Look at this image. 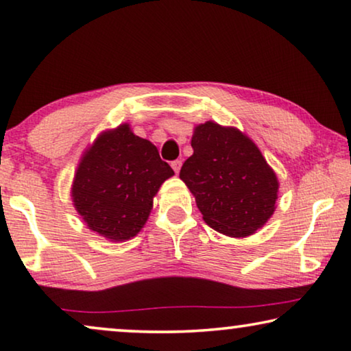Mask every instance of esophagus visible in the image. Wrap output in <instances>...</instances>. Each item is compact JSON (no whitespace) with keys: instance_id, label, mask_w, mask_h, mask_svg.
<instances>
[{"instance_id":"34e87169","label":"esophagus","mask_w":351,"mask_h":351,"mask_svg":"<svg viewBox=\"0 0 351 351\" xmlns=\"http://www.w3.org/2000/svg\"><path fill=\"white\" fill-rule=\"evenodd\" d=\"M181 164H182V162L180 160V159H178V160H173V162H171V169H173L175 170V173L178 175V173H180V169H181Z\"/></svg>"}]
</instances>
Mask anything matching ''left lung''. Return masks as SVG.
Returning a JSON list of instances; mask_svg holds the SVG:
<instances>
[{
	"instance_id": "8db88e82",
	"label": "left lung",
	"mask_w": 351,
	"mask_h": 351,
	"mask_svg": "<svg viewBox=\"0 0 351 351\" xmlns=\"http://www.w3.org/2000/svg\"><path fill=\"white\" fill-rule=\"evenodd\" d=\"M192 154L180 178L204 221L229 237H248L275 211L278 180L259 147L234 127L205 122L194 128Z\"/></svg>"
}]
</instances>
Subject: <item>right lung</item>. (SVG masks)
<instances>
[{"label": "right lung", "mask_w": 351, "mask_h": 351, "mask_svg": "<svg viewBox=\"0 0 351 351\" xmlns=\"http://www.w3.org/2000/svg\"><path fill=\"white\" fill-rule=\"evenodd\" d=\"M173 175L151 141L122 124L103 132L84 152L71 197L88 229L111 241H124L141 230L152 199Z\"/></svg>", "instance_id": "1"}]
</instances>
